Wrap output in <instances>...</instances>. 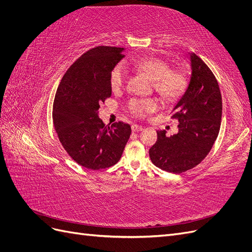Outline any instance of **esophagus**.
Here are the masks:
<instances>
[{"mask_svg":"<svg viewBox=\"0 0 252 252\" xmlns=\"http://www.w3.org/2000/svg\"><path fill=\"white\" fill-rule=\"evenodd\" d=\"M131 130H132L133 132L142 131V130H143V127H142V126H139V125H136V124H133V125L131 126Z\"/></svg>","mask_w":252,"mask_h":252,"instance_id":"34e87169","label":"esophagus"}]
</instances>
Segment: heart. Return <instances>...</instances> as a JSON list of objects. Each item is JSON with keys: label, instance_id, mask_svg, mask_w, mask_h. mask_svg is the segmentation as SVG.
<instances>
[{"label": "heart", "instance_id": "1", "mask_svg": "<svg viewBox=\"0 0 252 252\" xmlns=\"http://www.w3.org/2000/svg\"><path fill=\"white\" fill-rule=\"evenodd\" d=\"M127 66H132L136 70L145 73L154 82L157 93L166 101H173L179 98L188 85L186 73L181 69H170L169 64L163 59L156 57H145L135 61H128ZM127 77L124 64H117L110 72V87L112 91H120L124 87ZM158 101L156 98L134 97L127 103V110L132 116L145 118L158 108Z\"/></svg>", "mask_w": 252, "mask_h": 252}]
</instances>
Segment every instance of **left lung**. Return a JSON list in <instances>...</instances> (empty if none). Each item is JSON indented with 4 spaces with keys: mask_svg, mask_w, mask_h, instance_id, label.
Segmentation results:
<instances>
[{
    "mask_svg": "<svg viewBox=\"0 0 252 252\" xmlns=\"http://www.w3.org/2000/svg\"><path fill=\"white\" fill-rule=\"evenodd\" d=\"M191 77L185 94L171 111L179 121V132L158 140L149 149L151 162L162 170L182 173L199 165L215 144L222 120V95L210 68L195 53H190Z\"/></svg>",
    "mask_w": 252,
    "mask_h": 252,
    "instance_id": "left-lung-1",
    "label": "left lung"
}]
</instances>
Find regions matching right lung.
I'll return each mask as SVG.
<instances>
[{
    "label": "right lung",
    "instance_id": "right-lung-1",
    "mask_svg": "<svg viewBox=\"0 0 252 252\" xmlns=\"http://www.w3.org/2000/svg\"><path fill=\"white\" fill-rule=\"evenodd\" d=\"M124 48L96 46L82 55L61 80L52 120L59 140L73 161L91 170L117 164L131 133L118 122L109 127L98 119L100 103L111 95L110 72L124 58Z\"/></svg>",
    "mask_w": 252,
    "mask_h": 252
}]
</instances>
